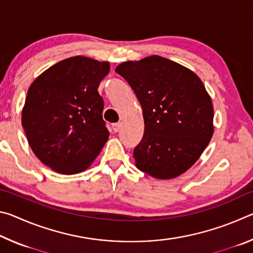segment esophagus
<instances>
[{"label": "esophagus", "mask_w": 253, "mask_h": 253, "mask_svg": "<svg viewBox=\"0 0 253 253\" xmlns=\"http://www.w3.org/2000/svg\"><path fill=\"white\" fill-rule=\"evenodd\" d=\"M121 127H122V123L119 122V123L114 124V125H113V129H114L115 132H117V131H119V129H121Z\"/></svg>", "instance_id": "obj_1"}]
</instances>
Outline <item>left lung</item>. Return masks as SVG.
<instances>
[{
  "mask_svg": "<svg viewBox=\"0 0 253 253\" xmlns=\"http://www.w3.org/2000/svg\"><path fill=\"white\" fill-rule=\"evenodd\" d=\"M143 109V138L134 149L136 168L158 179L185 173L211 140L213 104L198 75L172 60L151 55L119 65Z\"/></svg>",
  "mask_w": 253,
  "mask_h": 253,
  "instance_id": "8db88e82",
  "label": "left lung"
}]
</instances>
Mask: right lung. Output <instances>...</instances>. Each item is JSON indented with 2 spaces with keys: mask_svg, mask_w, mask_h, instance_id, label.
<instances>
[{
  "mask_svg": "<svg viewBox=\"0 0 253 253\" xmlns=\"http://www.w3.org/2000/svg\"><path fill=\"white\" fill-rule=\"evenodd\" d=\"M108 61L76 55L37 77L22 108L28 143L54 172L72 175L89 169L108 140L98 93Z\"/></svg>",
  "mask_w": 253,
  "mask_h": 253,
  "instance_id": "right-lung-1",
  "label": "right lung"
}]
</instances>
